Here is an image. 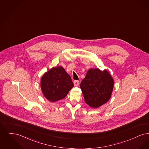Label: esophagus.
<instances>
[{
    "mask_svg": "<svg viewBox=\"0 0 149 149\" xmlns=\"http://www.w3.org/2000/svg\"><path fill=\"white\" fill-rule=\"evenodd\" d=\"M74 84L75 86H78L79 84V80H75L74 81Z\"/></svg>",
    "mask_w": 149,
    "mask_h": 149,
    "instance_id": "34e87169",
    "label": "esophagus"
}]
</instances>
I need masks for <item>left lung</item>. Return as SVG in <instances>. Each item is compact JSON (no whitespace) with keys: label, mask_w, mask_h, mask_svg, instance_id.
<instances>
[{"label":"left lung","mask_w":149,"mask_h":149,"mask_svg":"<svg viewBox=\"0 0 149 149\" xmlns=\"http://www.w3.org/2000/svg\"><path fill=\"white\" fill-rule=\"evenodd\" d=\"M113 86V79L109 72L99 69H89L80 83L85 103L92 108H98L108 101Z\"/></svg>","instance_id":"8db88e82"}]
</instances>
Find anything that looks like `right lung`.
Instances as JSON below:
<instances>
[{
    "instance_id": "obj_1",
    "label": "right lung",
    "mask_w": 149,
    "mask_h": 149,
    "mask_svg": "<svg viewBox=\"0 0 149 149\" xmlns=\"http://www.w3.org/2000/svg\"><path fill=\"white\" fill-rule=\"evenodd\" d=\"M73 86L70 76L61 66L51 69L43 74L41 80L43 94L52 102L64 98Z\"/></svg>"
}]
</instances>
